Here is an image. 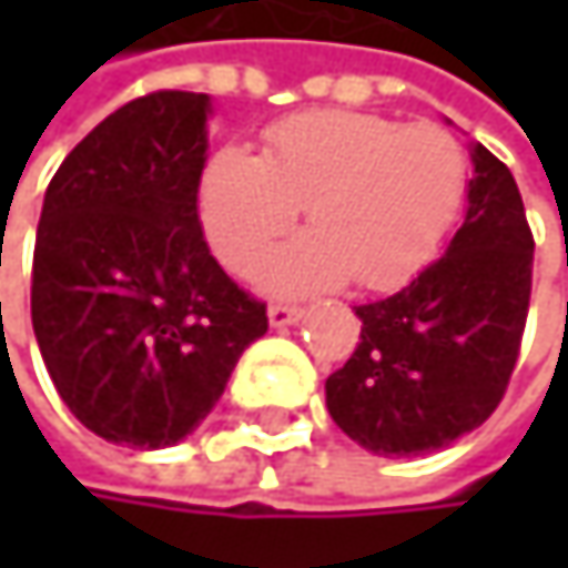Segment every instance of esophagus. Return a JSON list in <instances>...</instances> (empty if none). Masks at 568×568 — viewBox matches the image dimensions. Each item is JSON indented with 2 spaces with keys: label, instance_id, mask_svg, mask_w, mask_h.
Listing matches in <instances>:
<instances>
[{
  "label": "esophagus",
  "instance_id": "obj_1",
  "mask_svg": "<svg viewBox=\"0 0 568 568\" xmlns=\"http://www.w3.org/2000/svg\"><path fill=\"white\" fill-rule=\"evenodd\" d=\"M305 315V308L302 305H285V302H276V305H270V322L276 325V328H283V325H292V322H298Z\"/></svg>",
  "mask_w": 568,
  "mask_h": 568
}]
</instances>
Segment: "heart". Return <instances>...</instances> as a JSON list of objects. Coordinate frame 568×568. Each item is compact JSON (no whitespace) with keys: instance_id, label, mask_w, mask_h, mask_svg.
I'll return each mask as SVG.
<instances>
[{"instance_id":"b5f03b06","label":"heart","mask_w":568,"mask_h":568,"mask_svg":"<svg viewBox=\"0 0 568 568\" xmlns=\"http://www.w3.org/2000/svg\"><path fill=\"white\" fill-rule=\"evenodd\" d=\"M467 186L464 148L434 124L308 111L266 131L263 154L223 148L200 180V223L216 260L250 276L305 206L312 233L266 266L276 292L348 276L388 292L414 280L447 236Z\"/></svg>"}]
</instances>
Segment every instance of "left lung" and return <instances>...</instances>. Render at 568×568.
<instances>
[{
  "mask_svg": "<svg viewBox=\"0 0 568 568\" xmlns=\"http://www.w3.org/2000/svg\"><path fill=\"white\" fill-rule=\"evenodd\" d=\"M532 246L510 168L477 144L467 216L447 253L355 308L362 338L325 382L332 420L385 457L427 454L480 427L519 358Z\"/></svg>",
  "mask_w": 568,
  "mask_h": 568,
  "instance_id": "1",
  "label": "left lung"
}]
</instances>
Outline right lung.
Listing matches in <instances>:
<instances>
[{"instance_id":"1","label":"right lung","mask_w":568,"mask_h":568,"mask_svg":"<svg viewBox=\"0 0 568 568\" xmlns=\"http://www.w3.org/2000/svg\"><path fill=\"white\" fill-rule=\"evenodd\" d=\"M210 98L154 91L104 118L52 176L32 328L68 410L98 437L171 447L266 335V302L210 256L196 193Z\"/></svg>"}]
</instances>
